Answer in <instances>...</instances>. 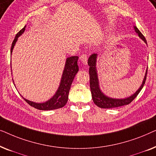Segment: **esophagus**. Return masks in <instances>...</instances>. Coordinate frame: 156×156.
<instances>
[{
	"mask_svg": "<svg viewBox=\"0 0 156 156\" xmlns=\"http://www.w3.org/2000/svg\"><path fill=\"white\" fill-rule=\"evenodd\" d=\"M87 60H88V57H87V55L84 54V55H81L80 61H81V62L83 64V65H86L87 64Z\"/></svg>",
	"mask_w": 156,
	"mask_h": 156,
	"instance_id": "obj_1",
	"label": "esophagus"
}]
</instances>
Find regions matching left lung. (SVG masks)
I'll return each instance as SVG.
<instances>
[{
    "instance_id": "1",
    "label": "left lung",
    "mask_w": 156,
    "mask_h": 156,
    "mask_svg": "<svg viewBox=\"0 0 156 156\" xmlns=\"http://www.w3.org/2000/svg\"><path fill=\"white\" fill-rule=\"evenodd\" d=\"M134 30L138 34L139 37L142 40H144L145 43L147 44V42L146 38L143 34L140 33L136 26H133ZM97 57L98 54L91 55L88 59V65L89 66V76H90V89L91 92V97H92L93 101L97 106L102 108H116L119 106H122L124 105H127L131 103L135 98L137 97V95L141 90L144 85L146 82V76H147V70L146 71L144 78L143 80L142 84H140L139 88H138L135 93L129 96L126 98L123 99H116V98H112L108 97L106 95L103 91H101L99 85V76H98V72L97 69Z\"/></svg>"
}]
</instances>
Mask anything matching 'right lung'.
<instances>
[{
	"label": "right lung",
	"mask_w": 156,
	"mask_h": 156,
	"mask_svg": "<svg viewBox=\"0 0 156 156\" xmlns=\"http://www.w3.org/2000/svg\"><path fill=\"white\" fill-rule=\"evenodd\" d=\"M25 27H26V25L20 31H19L16 37H15V39L11 45V49H10V55H12V50H13L14 47L16 45V43L18 41V37L22 35L25 32ZM78 59L79 57L77 56L69 57L66 59L65 65V67H64L61 80L60 82H59L58 88H57V90L55 93V94L50 99H48V101L44 102H40H40H34L30 101L28 99H25L21 95L22 97L27 104H29L33 107L39 110L49 111L63 107L64 106H65V104H67L68 101V95H69L70 87H71L74 76H76V74H77L79 71V67L77 65Z\"/></svg>",
	"instance_id": "obj_1"
}]
</instances>
